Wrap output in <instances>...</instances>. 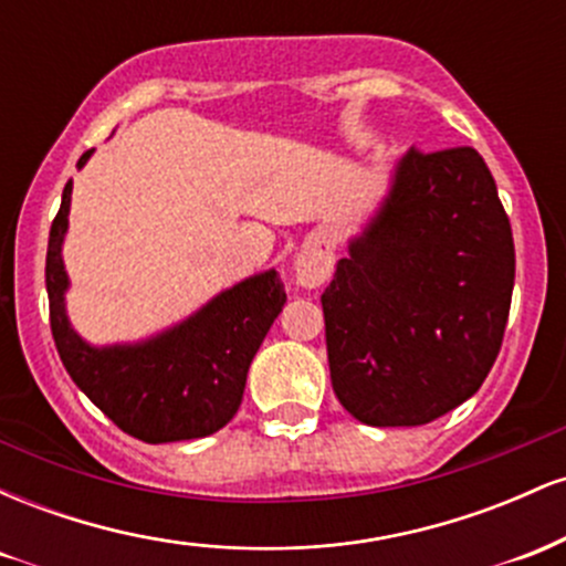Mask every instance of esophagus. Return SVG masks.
Here are the masks:
<instances>
[{
    "label": "esophagus",
    "instance_id": "esophagus-1",
    "mask_svg": "<svg viewBox=\"0 0 566 566\" xmlns=\"http://www.w3.org/2000/svg\"><path fill=\"white\" fill-rule=\"evenodd\" d=\"M333 247L324 239H308L295 255V279L301 287H319L333 274Z\"/></svg>",
    "mask_w": 566,
    "mask_h": 566
}]
</instances>
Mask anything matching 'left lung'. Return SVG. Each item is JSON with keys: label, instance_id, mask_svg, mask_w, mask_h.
Here are the masks:
<instances>
[{"label": "left lung", "instance_id": "1", "mask_svg": "<svg viewBox=\"0 0 566 566\" xmlns=\"http://www.w3.org/2000/svg\"><path fill=\"white\" fill-rule=\"evenodd\" d=\"M516 252L471 146L401 159L367 233L322 292L329 378L367 426H426L482 388L509 324Z\"/></svg>", "mask_w": 566, "mask_h": 566}]
</instances>
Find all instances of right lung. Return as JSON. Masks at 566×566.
Listing matches in <instances>:
<instances>
[{"mask_svg": "<svg viewBox=\"0 0 566 566\" xmlns=\"http://www.w3.org/2000/svg\"><path fill=\"white\" fill-rule=\"evenodd\" d=\"M93 148L80 157V167ZM71 180L50 226L44 282L50 329L71 380L129 437L161 444L210 437L242 405L247 369L265 333L282 311L287 292L276 271L252 276L218 295L197 316L143 346L90 348L69 327L63 292L69 287L61 261L69 226Z\"/></svg>", "mask_w": 566, "mask_h": 566, "instance_id": "1", "label": "right lung"}]
</instances>
